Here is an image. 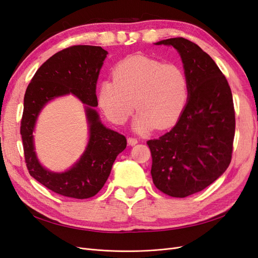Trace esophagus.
<instances>
[{"label": "esophagus", "instance_id": "esophagus-1", "mask_svg": "<svg viewBox=\"0 0 258 258\" xmlns=\"http://www.w3.org/2000/svg\"><path fill=\"white\" fill-rule=\"evenodd\" d=\"M127 142H128L129 145L132 146V145H136L138 143V140L136 138H128L127 139Z\"/></svg>", "mask_w": 258, "mask_h": 258}]
</instances>
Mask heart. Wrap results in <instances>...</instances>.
Returning a JSON list of instances; mask_svg holds the SVG:
<instances>
[{
	"mask_svg": "<svg viewBox=\"0 0 258 258\" xmlns=\"http://www.w3.org/2000/svg\"><path fill=\"white\" fill-rule=\"evenodd\" d=\"M188 96V81L181 68L144 56L119 61L113 80H103L97 90L99 107L115 124H123L135 107L139 110L132 128L141 134L173 126Z\"/></svg>",
	"mask_w": 258,
	"mask_h": 258,
	"instance_id": "obj_1",
	"label": "heart"
}]
</instances>
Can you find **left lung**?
<instances>
[{
  "mask_svg": "<svg viewBox=\"0 0 258 258\" xmlns=\"http://www.w3.org/2000/svg\"><path fill=\"white\" fill-rule=\"evenodd\" d=\"M155 45L172 46L181 56L189 96L175 126L147 141L155 186L171 197L201 191L231 161L236 118L227 80L207 52L183 37Z\"/></svg>",
  "mask_w": 258,
  "mask_h": 258,
  "instance_id": "1",
  "label": "left lung"
}]
</instances>
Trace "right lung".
<instances>
[{"label":"right lung","instance_id":"obj_1","mask_svg":"<svg viewBox=\"0 0 258 258\" xmlns=\"http://www.w3.org/2000/svg\"><path fill=\"white\" fill-rule=\"evenodd\" d=\"M107 51L100 46L75 45L54 53L38 68L23 99L20 135L30 175L62 196L87 199L105 184L112 166L127 146L124 136L101 122L96 95L100 70ZM72 93L85 104L90 140L81 158L64 173H51L38 161L33 131L38 115L54 97Z\"/></svg>","mask_w":258,"mask_h":258}]
</instances>
